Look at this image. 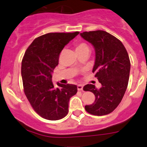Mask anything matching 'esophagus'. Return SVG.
I'll return each mask as SVG.
<instances>
[{"label":"esophagus","instance_id":"esophagus-1","mask_svg":"<svg viewBox=\"0 0 147 147\" xmlns=\"http://www.w3.org/2000/svg\"><path fill=\"white\" fill-rule=\"evenodd\" d=\"M77 88H78V91H82V89H83V86H82V84H78Z\"/></svg>","mask_w":147,"mask_h":147}]
</instances>
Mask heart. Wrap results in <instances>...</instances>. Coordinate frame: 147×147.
<instances>
[{
  "label": "heart",
  "instance_id": "obj_1",
  "mask_svg": "<svg viewBox=\"0 0 147 147\" xmlns=\"http://www.w3.org/2000/svg\"><path fill=\"white\" fill-rule=\"evenodd\" d=\"M75 47L76 51H84V50H89V46L87 43L84 42H78L75 43Z\"/></svg>",
  "mask_w": 147,
  "mask_h": 147
}]
</instances>
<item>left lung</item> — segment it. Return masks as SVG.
Listing matches in <instances>:
<instances>
[{"label":"left lung","instance_id":"left-lung-1","mask_svg":"<svg viewBox=\"0 0 147 147\" xmlns=\"http://www.w3.org/2000/svg\"><path fill=\"white\" fill-rule=\"evenodd\" d=\"M80 35L94 47L93 73L102 84L100 89L91 84L84 86L83 90L92 92L96 98L84 109L94 115H107L118 106L127 90L131 67L128 53L120 40L105 31L84 32Z\"/></svg>","mask_w":147,"mask_h":147}]
</instances>
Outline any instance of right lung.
<instances>
[{
    "mask_svg": "<svg viewBox=\"0 0 147 147\" xmlns=\"http://www.w3.org/2000/svg\"><path fill=\"white\" fill-rule=\"evenodd\" d=\"M73 33H48L33 41L22 60L24 92L31 106L47 120H58L69 112V102L77 93V86L58 83L54 87L51 73L58 65L64 47L76 36Z\"/></svg>",
    "mask_w": 147,
    "mask_h": 147,
    "instance_id": "add662e5",
    "label": "right lung"
}]
</instances>
